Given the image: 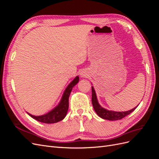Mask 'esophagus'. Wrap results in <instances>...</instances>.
<instances>
[{
    "label": "esophagus",
    "mask_w": 159,
    "mask_h": 159,
    "mask_svg": "<svg viewBox=\"0 0 159 159\" xmlns=\"http://www.w3.org/2000/svg\"><path fill=\"white\" fill-rule=\"evenodd\" d=\"M80 75L81 77H83V78H87L88 76V71H86V70H82L80 72Z\"/></svg>",
    "instance_id": "34e87169"
}]
</instances>
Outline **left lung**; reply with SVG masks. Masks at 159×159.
<instances>
[{
	"instance_id": "obj_1",
	"label": "left lung",
	"mask_w": 159,
	"mask_h": 159,
	"mask_svg": "<svg viewBox=\"0 0 159 159\" xmlns=\"http://www.w3.org/2000/svg\"><path fill=\"white\" fill-rule=\"evenodd\" d=\"M91 90H92V99H91V101H92V104H93L94 110L96 112V113H97L99 116L102 119L110 120V121H117V120L121 119L127 116L128 115L132 113L133 111L137 107V106L136 107L133 108L131 110H129V111H124V112H117V111H112L107 110L101 107V105L99 104L97 99V97H96V94L95 92L94 88L93 87L91 88Z\"/></svg>"
}]
</instances>
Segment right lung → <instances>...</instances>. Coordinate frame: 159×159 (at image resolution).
I'll use <instances>...</instances> for the list:
<instances>
[{"instance_id":"1","label":"right lung","mask_w":159,"mask_h":159,"mask_svg":"<svg viewBox=\"0 0 159 159\" xmlns=\"http://www.w3.org/2000/svg\"><path fill=\"white\" fill-rule=\"evenodd\" d=\"M78 81L79 77L77 76L66 89L60 104L48 113L41 115V116H34L30 113L28 114L33 119L44 123H54L61 121L66 117L68 112L69 107V97L72 88L78 83Z\"/></svg>"}]
</instances>
